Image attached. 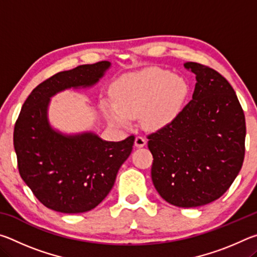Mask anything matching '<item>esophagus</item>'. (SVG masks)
<instances>
[{
  "label": "esophagus",
  "instance_id": "34e87169",
  "mask_svg": "<svg viewBox=\"0 0 257 257\" xmlns=\"http://www.w3.org/2000/svg\"><path fill=\"white\" fill-rule=\"evenodd\" d=\"M146 138L143 137V136H137L136 138H135V146L137 147H143L146 145Z\"/></svg>",
  "mask_w": 257,
  "mask_h": 257
}]
</instances>
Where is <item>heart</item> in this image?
<instances>
[{
	"label": "heart",
	"mask_w": 257,
	"mask_h": 257,
	"mask_svg": "<svg viewBox=\"0 0 257 257\" xmlns=\"http://www.w3.org/2000/svg\"><path fill=\"white\" fill-rule=\"evenodd\" d=\"M187 94L184 79L159 68L128 73L111 87L113 105L102 103V111L112 124L129 125V118L141 115L147 129L170 123L179 113Z\"/></svg>",
	"instance_id": "b5f03b06"
}]
</instances>
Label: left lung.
<instances>
[{
	"label": "left lung",
	"mask_w": 257,
	"mask_h": 257,
	"mask_svg": "<svg viewBox=\"0 0 257 257\" xmlns=\"http://www.w3.org/2000/svg\"><path fill=\"white\" fill-rule=\"evenodd\" d=\"M196 75L191 101L170 123L147 136L152 180L161 197L179 207L220 198L245 158V114L231 85L210 67L186 62Z\"/></svg>",
	"instance_id": "obj_1"
}]
</instances>
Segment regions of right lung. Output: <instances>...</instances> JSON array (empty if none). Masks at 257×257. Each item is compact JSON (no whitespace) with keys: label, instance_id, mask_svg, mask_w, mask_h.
<instances>
[{"label":"right lung","instance_id":"obj_1","mask_svg":"<svg viewBox=\"0 0 257 257\" xmlns=\"http://www.w3.org/2000/svg\"><path fill=\"white\" fill-rule=\"evenodd\" d=\"M108 61L61 71L30 93L16 121L14 146L20 177L43 205L61 213L93 210L110 193L133 151L135 137L106 142L96 134L64 135L51 127V97L69 88L96 84Z\"/></svg>","mask_w":257,"mask_h":257}]
</instances>
